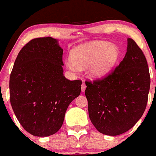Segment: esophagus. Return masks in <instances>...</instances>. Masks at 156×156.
Returning <instances> with one entry per match:
<instances>
[{
    "instance_id": "obj_1",
    "label": "esophagus",
    "mask_w": 156,
    "mask_h": 156,
    "mask_svg": "<svg viewBox=\"0 0 156 156\" xmlns=\"http://www.w3.org/2000/svg\"><path fill=\"white\" fill-rule=\"evenodd\" d=\"M86 88H87V86H86L85 83H82V85H81V91H82V92H84Z\"/></svg>"
}]
</instances>
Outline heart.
I'll return each instance as SVG.
<instances>
[{
    "label": "heart",
    "mask_w": 156,
    "mask_h": 156,
    "mask_svg": "<svg viewBox=\"0 0 156 156\" xmlns=\"http://www.w3.org/2000/svg\"><path fill=\"white\" fill-rule=\"evenodd\" d=\"M119 50L109 42H92L76 48L72 52L69 67L78 70V67H86L95 62L90 70L92 78L106 76L119 59Z\"/></svg>",
    "instance_id": "1"
}]
</instances>
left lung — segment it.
Here are the masks:
<instances>
[{
	"label": "left lung",
	"instance_id": "8db88e82",
	"mask_svg": "<svg viewBox=\"0 0 156 156\" xmlns=\"http://www.w3.org/2000/svg\"><path fill=\"white\" fill-rule=\"evenodd\" d=\"M85 83L89 118L100 133H124L145 111L150 86L149 68L133 39H128L126 54L114 70L103 78Z\"/></svg>",
	"mask_w": 156,
	"mask_h": 156
}]
</instances>
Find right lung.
I'll list each match as a JSON object with an SVG mask.
<instances>
[{"instance_id": "obj_1", "label": "right lung", "mask_w": 156, "mask_h": 156, "mask_svg": "<svg viewBox=\"0 0 156 156\" xmlns=\"http://www.w3.org/2000/svg\"><path fill=\"white\" fill-rule=\"evenodd\" d=\"M63 49L56 39H31L19 52L10 75V103L23 128L35 136L56 133L80 94L82 81L64 76Z\"/></svg>"}]
</instances>
